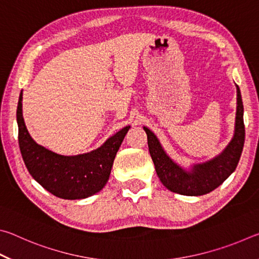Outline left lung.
Returning a JSON list of instances; mask_svg holds the SVG:
<instances>
[{"mask_svg":"<svg viewBox=\"0 0 259 259\" xmlns=\"http://www.w3.org/2000/svg\"><path fill=\"white\" fill-rule=\"evenodd\" d=\"M147 135L148 150L154 162L157 177L169 191L182 195L199 196L207 194L222 185L239 163L244 145L243 104L236 85V114L233 137L218 155L202 163H194L185 169L170 157L155 134L144 126Z\"/></svg>","mask_w":259,"mask_h":259,"instance_id":"1","label":"left lung"}]
</instances>
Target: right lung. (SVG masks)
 Masks as SVG:
<instances>
[{
	"label": "right lung",
	"instance_id": "obj_1",
	"mask_svg": "<svg viewBox=\"0 0 259 259\" xmlns=\"http://www.w3.org/2000/svg\"><path fill=\"white\" fill-rule=\"evenodd\" d=\"M18 142L26 168L51 194L65 200L85 199L102 191L111 175L114 159L130 125L113 135L102 146L85 154L60 155L30 137L23 116V91L17 107Z\"/></svg>",
	"mask_w": 259,
	"mask_h": 259
}]
</instances>
